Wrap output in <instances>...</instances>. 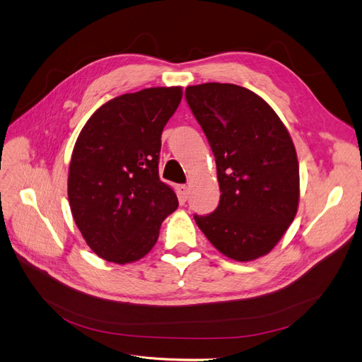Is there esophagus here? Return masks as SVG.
Returning a JSON list of instances; mask_svg holds the SVG:
<instances>
[{
  "label": "esophagus",
  "instance_id": "esophagus-1",
  "mask_svg": "<svg viewBox=\"0 0 362 362\" xmlns=\"http://www.w3.org/2000/svg\"><path fill=\"white\" fill-rule=\"evenodd\" d=\"M177 194H179L180 201H186L187 197H189V186H187V185H179Z\"/></svg>",
  "mask_w": 362,
  "mask_h": 362
}]
</instances>
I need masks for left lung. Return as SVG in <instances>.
<instances>
[{
	"label": "left lung",
	"instance_id": "1",
	"mask_svg": "<svg viewBox=\"0 0 362 362\" xmlns=\"http://www.w3.org/2000/svg\"><path fill=\"white\" fill-rule=\"evenodd\" d=\"M213 151L220 201L198 228L238 262L268 255L297 213L298 164L291 137L274 109L235 84L207 83L185 91Z\"/></svg>",
	"mask_w": 362,
	"mask_h": 362
}]
</instances>
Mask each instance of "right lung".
Returning a JSON list of instances; mask_svg holds the SVG:
<instances>
[{"mask_svg":"<svg viewBox=\"0 0 362 362\" xmlns=\"http://www.w3.org/2000/svg\"><path fill=\"white\" fill-rule=\"evenodd\" d=\"M182 100L180 87H153L102 105L72 152L71 211L88 247L114 263L142 259L163 220L179 206L158 173L161 134Z\"/></svg>","mask_w":362,"mask_h":362,"instance_id":"1","label":"right lung"}]
</instances>
